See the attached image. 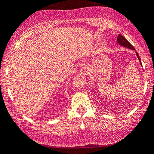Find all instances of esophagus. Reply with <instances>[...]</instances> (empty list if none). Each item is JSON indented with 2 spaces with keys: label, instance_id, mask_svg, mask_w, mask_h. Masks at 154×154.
I'll return each instance as SVG.
<instances>
[{
  "label": "esophagus",
  "instance_id": "1",
  "mask_svg": "<svg viewBox=\"0 0 154 154\" xmlns=\"http://www.w3.org/2000/svg\"><path fill=\"white\" fill-rule=\"evenodd\" d=\"M88 68L87 67L86 65H83L80 68V73H81L83 75H88Z\"/></svg>",
  "mask_w": 154,
  "mask_h": 154
}]
</instances>
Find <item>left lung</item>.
I'll return each instance as SVG.
<instances>
[{"instance_id": "1", "label": "left lung", "mask_w": 154, "mask_h": 154, "mask_svg": "<svg viewBox=\"0 0 154 154\" xmlns=\"http://www.w3.org/2000/svg\"><path fill=\"white\" fill-rule=\"evenodd\" d=\"M117 41H118V42H119V44L121 45L124 46V47H126V48H130V49L134 50V51H135L134 47H133V46L132 45L130 44V43L129 42L127 41V39H126V38L123 36V35H121V34H119V36H118ZM136 55H137L138 59H139V62H140L141 65H142V63H141V60H140V57H139V54H138V53H136Z\"/></svg>"}]
</instances>
